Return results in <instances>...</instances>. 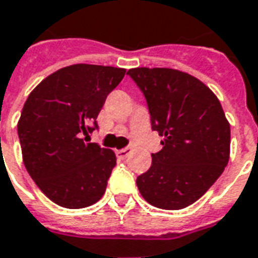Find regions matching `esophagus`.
Here are the masks:
<instances>
[{
  "instance_id": "1",
  "label": "esophagus",
  "mask_w": 258,
  "mask_h": 258,
  "mask_svg": "<svg viewBox=\"0 0 258 258\" xmlns=\"http://www.w3.org/2000/svg\"><path fill=\"white\" fill-rule=\"evenodd\" d=\"M131 154V149L129 147H125V149H120L116 150V157L119 158V160H125L127 155Z\"/></svg>"
}]
</instances>
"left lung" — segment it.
<instances>
[{
  "instance_id": "1",
  "label": "left lung",
  "mask_w": 258,
  "mask_h": 258,
  "mask_svg": "<svg viewBox=\"0 0 258 258\" xmlns=\"http://www.w3.org/2000/svg\"><path fill=\"white\" fill-rule=\"evenodd\" d=\"M127 75L146 97L151 129L162 149L136 179L147 203L180 210L199 200L229 161L231 126L220 100L203 82L169 68H135Z\"/></svg>"
}]
</instances>
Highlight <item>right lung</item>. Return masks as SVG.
I'll return each mask as SVG.
<instances>
[{
    "label": "right lung",
    "instance_id": "right-lung-1",
    "mask_svg": "<svg viewBox=\"0 0 258 258\" xmlns=\"http://www.w3.org/2000/svg\"><path fill=\"white\" fill-rule=\"evenodd\" d=\"M125 72L76 63L47 76L27 97L18 122L23 162L38 189L61 207H89L107 189L115 153L87 138Z\"/></svg>",
    "mask_w": 258,
    "mask_h": 258
}]
</instances>
